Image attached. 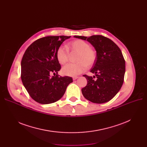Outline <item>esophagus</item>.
I'll return each instance as SVG.
<instances>
[{"instance_id":"obj_1","label":"esophagus","mask_w":147,"mask_h":147,"mask_svg":"<svg viewBox=\"0 0 147 147\" xmlns=\"http://www.w3.org/2000/svg\"><path fill=\"white\" fill-rule=\"evenodd\" d=\"M79 78V77H78V76H76V77H73V80H76L77 79H78Z\"/></svg>"}]
</instances>
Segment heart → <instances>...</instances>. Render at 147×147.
<instances>
[{
    "label": "heart",
    "mask_w": 147,
    "mask_h": 147,
    "mask_svg": "<svg viewBox=\"0 0 147 147\" xmlns=\"http://www.w3.org/2000/svg\"><path fill=\"white\" fill-rule=\"evenodd\" d=\"M67 48L72 52L76 53L75 64H68L62 69V73L65 76L75 77L83 73L87 68L93 65L97 58V53L95 49L90 48V45L82 40H76L68 43ZM58 63L65 64L68 58V51L63 46H59L56 53Z\"/></svg>",
    "instance_id": "b5f03b06"
}]
</instances>
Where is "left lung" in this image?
Instances as JSON below:
<instances>
[{
  "instance_id": "8db88e82",
  "label": "left lung",
  "mask_w": 147,
  "mask_h": 147,
  "mask_svg": "<svg viewBox=\"0 0 147 147\" xmlns=\"http://www.w3.org/2000/svg\"><path fill=\"white\" fill-rule=\"evenodd\" d=\"M87 40L95 48L97 58L90 72L92 77L83 75L87 85L82 89V94L89 101L102 104L113 98L121 89L125 73V61L119 46L110 38L101 35L90 37L74 36Z\"/></svg>"
}]
</instances>
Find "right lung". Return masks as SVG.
<instances>
[{
    "label": "right lung",
    "instance_id": "obj_1",
    "mask_svg": "<svg viewBox=\"0 0 147 147\" xmlns=\"http://www.w3.org/2000/svg\"><path fill=\"white\" fill-rule=\"evenodd\" d=\"M70 37H44L26 49L21 60V78L23 85L35 101L48 104L58 101L68 84L73 82L71 77L58 74L61 65L56 56L58 48ZM52 74L54 76L51 77Z\"/></svg>",
    "mask_w": 147,
    "mask_h": 147
}]
</instances>
